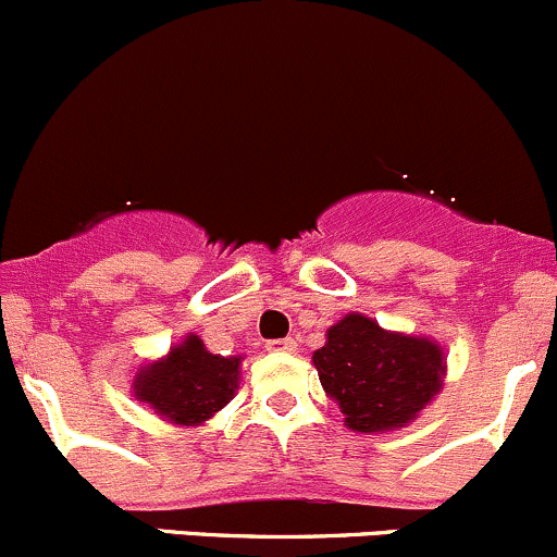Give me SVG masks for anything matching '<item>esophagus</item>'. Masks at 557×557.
<instances>
[{
	"label": "esophagus",
	"mask_w": 557,
	"mask_h": 557,
	"mask_svg": "<svg viewBox=\"0 0 557 557\" xmlns=\"http://www.w3.org/2000/svg\"><path fill=\"white\" fill-rule=\"evenodd\" d=\"M298 344L294 342V338H272V342L267 344L269 352H296Z\"/></svg>",
	"instance_id": "34e87169"
}]
</instances>
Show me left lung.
<instances>
[{
	"mask_svg": "<svg viewBox=\"0 0 557 557\" xmlns=\"http://www.w3.org/2000/svg\"><path fill=\"white\" fill-rule=\"evenodd\" d=\"M312 355L320 384L338 403L355 432H389L419 417L446 376L441 344L384 331L376 320L349 312L327 327Z\"/></svg>",
	"mask_w": 557,
	"mask_h": 557,
	"instance_id": "obj_1",
	"label": "left lung"
}]
</instances>
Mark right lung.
Instances as JSON below:
<instances>
[{
  "label": "right lung",
  "instance_id": "add662e5",
  "mask_svg": "<svg viewBox=\"0 0 557 557\" xmlns=\"http://www.w3.org/2000/svg\"><path fill=\"white\" fill-rule=\"evenodd\" d=\"M243 357H221L205 349L202 338L189 333L160 360L149 362L133 379L136 400L162 419L197 426L232 400L239 384Z\"/></svg>",
  "mask_w": 557,
  "mask_h": 557
}]
</instances>
